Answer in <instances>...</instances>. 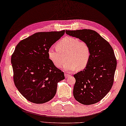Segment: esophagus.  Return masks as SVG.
<instances>
[{
    "instance_id": "34e87169",
    "label": "esophagus",
    "mask_w": 126,
    "mask_h": 126,
    "mask_svg": "<svg viewBox=\"0 0 126 126\" xmlns=\"http://www.w3.org/2000/svg\"><path fill=\"white\" fill-rule=\"evenodd\" d=\"M65 77H66V78H67V77H70V74H68L65 73Z\"/></svg>"
}]
</instances>
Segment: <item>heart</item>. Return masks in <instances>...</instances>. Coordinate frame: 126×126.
I'll return each instance as SVG.
<instances>
[{
  "label": "heart",
  "mask_w": 126,
  "mask_h": 126,
  "mask_svg": "<svg viewBox=\"0 0 126 126\" xmlns=\"http://www.w3.org/2000/svg\"><path fill=\"white\" fill-rule=\"evenodd\" d=\"M55 49L51 47L48 50L49 60L56 67L72 72L77 69L82 71L88 66L91 58V49L86 42L78 38L66 36L57 42Z\"/></svg>",
  "instance_id": "heart-1"
}]
</instances>
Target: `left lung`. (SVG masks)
<instances>
[{
    "label": "left lung",
    "mask_w": 126,
    "mask_h": 126,
    "mask_svg": "<svg viewBox=\"0 0 126 126\" xmlns=\"http://www.w3.org/2000/svg\"><path fill=\"white\" fill-rule=\"evenodd\" d=\"M66 33L86 42L91 49L88 66L74 75V98L84 105L96 103L108 93L114 83L117 61L113 49L94 30H66Z\"/></svg>",
    "instance_id": "1"
}]
</instances>
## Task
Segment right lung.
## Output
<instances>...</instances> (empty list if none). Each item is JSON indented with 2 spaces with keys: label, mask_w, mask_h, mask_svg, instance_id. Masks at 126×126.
I'll use <instances>...</instances> for the list:
<instances>
[{
  "label": "right lung",
  "mask_w": 126,
  "mask_h": 126,
  "mask_svg": "<svg viewBox=\"0 0 126 126\" xmlns=\"http://www.w3.org/2000/svg\"><path fill=\"white\" fill-rule=\"evenodd\" d=\"M60 32H38L18 43L11 56L14 81L28 101L42 104L55 95L58 82L64 73L52 63L48 50L65 34Z\"/></svg>",
  "instance_id": "obj_1"
}]
</instances>
